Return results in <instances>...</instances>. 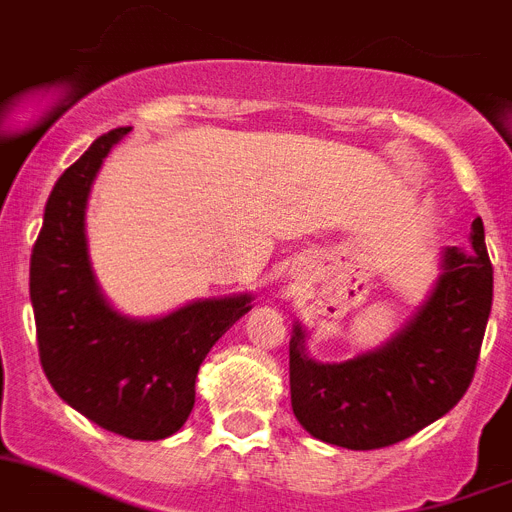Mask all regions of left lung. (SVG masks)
Returning a JSON list of instances; mask_svg holds the SVG:
<instances>
[{"mask_svg": "<svg viewBox=\"0 0 512 512\" xmlns=\"http://www.w3.org/2000/svg\"><path fill=\"white\" fill-rule=\"evenodd\" d=\"M471 248H443L440 274L412 318L383 344L344 362L308 355V331L290 339V396L300 425L329 445L373 451L432 425L474 378L492 310V264L482 217Z\"/></svg>", "mask_w": 512, "mask_h": 512, "instance_id": "8db88e82", "label": "left lung"}]
</instances>
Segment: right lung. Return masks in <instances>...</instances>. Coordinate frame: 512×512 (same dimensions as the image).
I'll use <instances>...</instances> for the list:
<instances>
[{"instance_id":"add662e5","label":"right lung","mask_w":512,"mask_h":512,"mask_svg":"<svg viewBox=\"0 0 512 512\" xmlns=\"http://www.w3.org/2000/svg\"><path fill=\"white\" fill-rule=\"evenodd\" d=\"M129 131L95 139L54 183L30 256V303L43 373L61 399L103 430L163 440L189 419L199 365L253 295L191 300L157 318L124 316L108 303L90 264L87 199Z\"/></svg>"}]
</instances>
